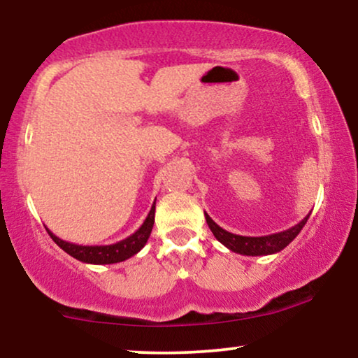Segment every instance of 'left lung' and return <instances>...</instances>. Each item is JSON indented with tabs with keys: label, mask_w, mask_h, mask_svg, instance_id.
Here are the masks:
<instances>
[{
	"label": "left lung",
	"mask_w": 358,
	"mask_h": 358,
	"mask_svg": "<svg viewBox=\"0 0 358 358\" xmlns=\"http://www.w3.org/2000/svg\"><path fill=\"white\" fill-rule=\"evenodd\" d=\"M309 214L303 219V221H299L296 226L289 227L287 231L276 232V234H270V236H260V237L232 234V232H229L221 226H217V224L209 217L208 213H204V217H206V222L209 229H211L214 237H216L222 245H226L229 250L236 252V254H241V255L257 257V255L276 254V252L283 250L285 247H287L289 242H292L294 237L301 232L304 224L308 222Z\"/></svg>",
	"instance_id": "1"
}]
</instances>
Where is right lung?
<instances>
[{"instance_id": "right-lung-1", "label": "right lung", "mask_w": 358, "mask_h": 358, "mask_svg": "<svg viewBox=\"0 0 358 358\" xmlns=\"http://www.w3.org/2000/svg\"><path fill=\"white\" fill-rule=\"evenodd\" d=\"M154 222H155V201L152 204L145 221L142 222V226L137 229L134 234H131L129 237H126V239L116 242V244L80 245V244H73V242L62 241L60 237H57L49 227L45 229L47 232H49V236L52 237V241H54L62 250H65L66 254L73 257V259L83 262V264L108 265V264H117V262L131 259L132 255H136L137 252H141L142 247L147 244V241H149Z\"/></svg>"}]
</instances>
